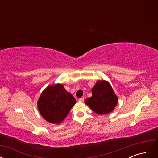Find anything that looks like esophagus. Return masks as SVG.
Listing matches in <instances>:
<instances>
[{
  "instance_id": "obj_1",
  "label": "esophagus",
  "mask_w": 158,
  "mask_h": 158,
  "mask_svg": "<svg viewBox=\"0 0 158 158\" xmlns=\"http://www.w3.org/2000/svg\"><path fill=\"white\" fill-rule=\"evenodd\" d=\"M84 99L83 98H81L78 99V102H84Z\"/></svg>"
}]
</instances>
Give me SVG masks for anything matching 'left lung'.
<instances>
[{
  "label": "left lung",
  "mask_w": 158,
  "mask_h": 158,
  "mask_svg": "<svg viewBox=\"0 0 158 158\" xmlns=\"http://www.w3.org/2000/svg\"><path fill=\"white\" fill-rule=\"evenodd\" d=\"M92 92V96L85 99L84 102L94 112L103 115L112 112L117 106L118 97L107 81L98 80Z\"/></svg>",
  "instance_id": "8db88e82"
}]
</instances>
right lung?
Segmentation results:
<instances>
[{
	"instance_id": "add662e5",
	"label": "right lung",
	"mask_w": 158,
	"mask_h": 158,
	"mask_svg": "<svg viewBox=\"0 0 158 158\" xmlns=\"http://www.w3.org/2000/svg\"><path fill=\"white\" fill-rule=\"evenodd\" d=\"M76 103L73 95L63 84L57 83L48 85L43 91L37 101V108L45 120L59 125Z\"/></svg>"
}]
</instances>
